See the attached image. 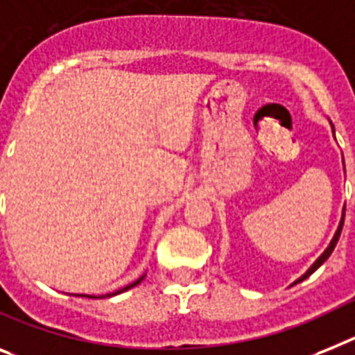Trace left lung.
<instances>
[{"instance_id":"8db88e82","label":"left lung","mask_w":355,"mask_h":355,"mask_svg":"<svg viewBox=\"0 0 355 355\" xmlns=\"http://www.w3.org/2000/svg\"><path fill=\"white\" fill-rule=\"evenodd\" d=\"M332 133H334V128H332ZM343 166H345V162H343ZM343 222H345V207H343V213H341V220H339L338 229H336V233H334V236H332V240H330L329 247H327V249H324V251H323V254H321L320 258H318V260H315L314 263L311 265V267H309V270H306V272L303 274L302 278H297L296 282H294V284H297V282H303V279H305V278H309V276H311V274L314 272L315 269H320L321 265H323L324 261L329 260V256L332 254V251H334L336 243H338V240H339V234H341V229H343ZM294 284H293V285H294Z\"/></svg>"}]
</instances>
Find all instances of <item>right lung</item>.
<instances>
[{
  "mask_svg": "<svg viewBox=\"0 0 355 355\" xmlns=\"http://www.w3.org/2000/svg\"><path fill=\"white\" fill-rule=\"evenodd\" d=\"M146 278V274H142L141 278L139 279H135V282H132V284L130 285H126V287H122V288H119V291H115V293H110V294H103V296H94V294H73V296H83V297H94V300H97V297H112V296H117V294H121V293H126L128 288H132V287H135V285H139L142 282V279Z\"/></svg>",
  "mask_w": 355,
  "mask_h": 355,
  "instance_id": "1",
  "label": "right lung"
}]
</instances>
